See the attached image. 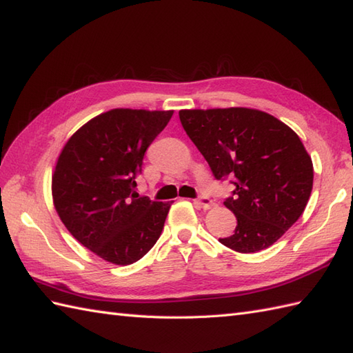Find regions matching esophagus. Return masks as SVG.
<instances>
[{"instance_id": "obj_1", "label": "esophagus", "mask_w": 353, "mask_h": 353, "mask_svg": "<svg viewBox=\"0 0 353 353\" xmlns=\"http://www.w3.org/2000/svg\"><path fill=\"white\" fill-rule=\"evenodd\" d=\"M194 203H196L199 208H203V210H208L213 207V201L207 196H199L196 201H194Z\"/></svg>"}]
</instances>
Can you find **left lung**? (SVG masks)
Segmentation results:
<instances>
[{
	"mask_svg": "<svg viewBox=\"0 0 353 353\" xmlns=\"http://www.w3.org/2000/svg\"><path fill=\"white\" fill-rule=\"evenodd\" d=\"M179 121L214 178L232 176L236 185L223 203L237 226L219 241L241 254L272 246L302 216L312 190L314 169L299 136L246 107L181 110Z\"/></svg>",
	"mask_w": 353,
	"mask_h": 353,
	"instance_id": "8db88e82",
	"label": "left lung"
}]
</instances>
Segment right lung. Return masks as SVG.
Returning <instances> with one entry per match:
<instances>
[{"mask_svg": "<svg viewBox=\"0 0 353 353\" xmlns=\"http://www.w3.org/2000/svg\"><path fill=\"white\" fill-rule=\"evenodd\" d=\"M174 110L113 108L75 131L52 175V201L68 231L103 260L127 265L163 231L169 202L139 196L136 178Z\"/></svg>", "mask_w": 353, "mask_h": 353, "instance_id": "1", "label": "right lung"}]
</instances>
